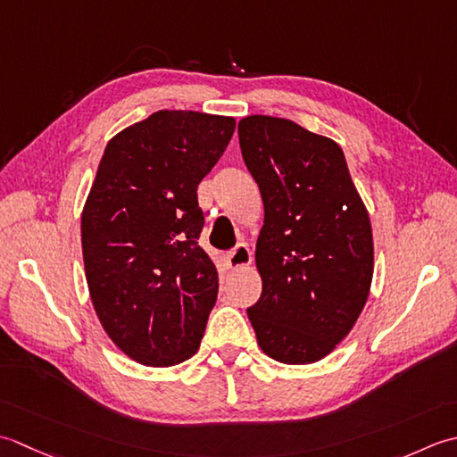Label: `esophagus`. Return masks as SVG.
<instances>
[{
  "label": "esophagus",
  "instance_id": "34e87169",
  "mask_svg": "<svg viewBox=\"0 0 457 457\" xmlns=\"http://www.w3.org/2000/svg\"><path fill=\"white\" fill-rule=\"evenodd\" d=\"M250 260H253V253H250V248L246 245H237L235 248L227 253V264L232 270L248 266Z\"/></svg>",
  "mask_w": 457,
  "mask_h": 457
}]
</instances>
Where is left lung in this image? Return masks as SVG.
I'll list each match as a JSON object with an SVG mask.
<instances>
[{"instance_id": "obj_1", "label": "left lung", "mask_w": 457, "mask_h": 457, "mask_svg": "<svg viewBox=\"0 0 457 457\" xmlns=\"http://www.w3.org/2000/svg\"><path fill=\"white\" fill-rule=\"evenodd\" d=\"M242 160L264 201L256 242L258 345L286 365L323 359L353 329L372 280V230L341 147L292 120L238 122Z\"/></svg>"}]
</instances>
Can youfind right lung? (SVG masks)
<instances>
[{
    "mask_svg": "<svg viewBox=\"0 0 457 457\" xmlns=\"http://www.w3.org/2000/svg\"><path fill=\"white\" fill-rule=\"evenodd\" d=\"M235 118L160 110L108 142L82 211V256L108 337L147 367L197 353L219 274L199 246L197 185L235 134Z\"/></svg>",
    "mask_w": 457,
    "mask_h": 457,
    "instance_id": "right-lung-1",
    "label": "right lung"
}]
</instances>
